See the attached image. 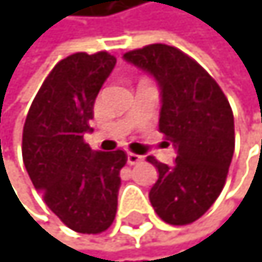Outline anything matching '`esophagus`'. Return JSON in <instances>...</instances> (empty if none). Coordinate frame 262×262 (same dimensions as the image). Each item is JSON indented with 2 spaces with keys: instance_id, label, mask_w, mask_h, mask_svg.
<instances>
[{
  "instance_id": "1",
  "label": "esophagus",
  "mask_w": 262,
  "mask_h": 262,
  "mask_svg": "<svg viewBox=\"0 0 262 262\" xmlns=\"http://www.w3.org/2000/svg\"><path fill=\"white\" fill-rule=\"evenodd\" d=\"M141 161H142V156L134 154V152H128V164L134 165V164H138V162H141Z\"/></svg>"
}]
</instances>
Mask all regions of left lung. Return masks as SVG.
I'll use <instances>...</instances> for the list:
<instances>
[{
  "mask_svg": "<svg viewBox=\"0 0 262 262\" xmlns=\"http://www.w3.org/2000/svg\"><path fill=\"white\" fill-rule=\"evenodd\" d=\"M154 77L161 90L159 131L176 147L174 165L152 156L159 179L149 200L165 223L188 225L222 193L234 152V120L218 83L179 49L151 44L123 55Z\"/></svg>",
  "mask_w": 262,
  "mask_h": 262,
  "instance_id": "8db88e82",
  "label": "left lung"
}]
</instances>
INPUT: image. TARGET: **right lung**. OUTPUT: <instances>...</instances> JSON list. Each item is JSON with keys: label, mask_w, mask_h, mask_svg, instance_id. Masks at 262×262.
Instances as JSON below:
<instances>
[{"label": "right lung", "mask_w": 262, "mask_h": 262, "mask_svg": "<svg viewBox=\"0 0 262 262\" xmlns=\"http://www.w3.org/2000/svg\"><path fill=\"white\" fill-rule=\"evenodd\" d=\"M116 59L72 54L42 83L23 129V161L36 190L70 230L97 234L115 220L124 151H92L83 141L93 103Z\"/></svg>", "instance_id": "add662e5"}]
</instances>
